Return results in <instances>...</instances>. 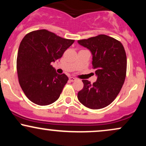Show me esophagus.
<instances>
[{"mask_svg":"<svg viewBox=\"0 0 146 146\" xmlns=\"http://www.w3.org/2000/svg\"><path fill=\"white\" fill-rule=\"evenodd\" d=\"M69 80L71 82H74V81H75V80H76V79H75V78H73V77H70Z\"/></svg>","mask_w":146,"mask_h":146,"instance_id":"esophagus-1","label":"esophagus"}]
</instances>
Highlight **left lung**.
I'll list each match as a JSON object with an SVG mask.
<instances>
[{"mask_svg": "<svg viewBox=\"0 0 146 146\" xmlns=\"http://www.w3.org/2000/svg\"><path fill=\"white\" fill-rule=\"evenodd\" d=\"M78 42L91 52L93 68L98 76L93 84L82 80L84 87L78 92V98L90 109L103 108L115 100L124 83L127 68L124 47L119 41L104 34Z\"/></svg>", "mask_w": 146, "mask_h": 146, "instance_id": "left-lung-1", "label": "left lung"}]
</instances>
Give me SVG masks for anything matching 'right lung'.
Listing matches in <instances>:
<instances>
[{"mask_svg":"<svg viewBox=\"0 0 146 146\" xmlns=\"http://www.w3.org/2000/svg\"><path fill=\"white\" fill-rule=\"evenodd\" d=\"M46 29L31 31L22 40L16 68L22 90L30 101L40 106L53 103L60 98L68 80L51 65L74 42Z\"/></svg>","mask_w":146,"mask_h":146,"instance_id":"add662e5","label":"right lung"}]
</instances>
